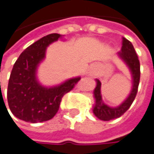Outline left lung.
Segmentation results:
<instances>
[{"label": "left lung", "mask_w": 154, "mask_h": 154, "mask_svg": "<svg viewBox=\"0 0 154 154\" xmlns=\"http://www.w3.org/2000/svg\"><path fill=\"white\" fill-rule=\"evenodd\" d=\"M118 57L127 65L130 69L133 79V88L128 97L120 106L116 107H111L103 102L101 96V82L98 79H96L97 87L94 90L95 106L93 108V113L98 119L102 121H110L123 116L130 108L138 91L141 75L140 61L133 44L125 38H123L122 48L121 51L118 52Z\"/></svg>", "instance_id": "1"}]
</instances>
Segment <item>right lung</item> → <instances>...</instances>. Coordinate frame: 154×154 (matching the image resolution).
I'll use <instances>...</instances> for the list:
<instances>
[{
  "mask_svg": "<svg viewBox=\"0 0 154 154\" xmlns=\"http://www.w3.org/2000/svg\"><path fill=\"white\" fill-rule=\"evenodd\" d=\"M59 38L60 34L52 33L37 40L20 55L13 66L7 99L12 115L22 121L35 124L53 118L58 111L63 96L80 80L79 76L58 86L47 88L37 79V67L45 58L47 47Z\"/></svg>",
  "mask_w": 154,
  "mask_h": 154,
  "instance_id": "right-lung-1",
  "label": "right lung"
}]
</instances>
